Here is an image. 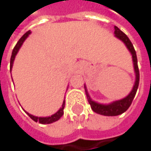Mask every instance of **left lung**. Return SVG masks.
<instances>
[{
  "mask_svg": "<svg viewBox=\"0 0 151 151\" xmlns=\"http://www.w3.org/2000/svg\"><path fill=\"white\" fill-rule=\"evenodd\" d=\"M114 29H115V32H114L115 36L124 43V45L126 46V48L128 49V50L130 51L132 55V59H133V63H134V69L135 73V81H134L133 89H132V91H130L128 95L124 97V99L115 101L109 104H101L91 100V98L90 97L89 93L87 91V88L84 84L85 93H86V96H87V99L91 105V109L97 114H100L102 116H114L121 115L128 109V108L131 106L136 94V91L139 86V81H140V74H139V68H138V64H137V56H136V52H135L133 43L131 42L127 35L124 33H123L117 27H115Z\"/></svg>",
  "mask_w": 151,
  "mask_h": 151,
  "instance_id": "8db88e82",
  "label": "left lung"
}]
</instances>
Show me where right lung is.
I'll use <instances>...</instances> for the list:
<instances>
[{
  "instance_id": "add662e5",
  "label": "right lung",
  "mask_w": 151,
  "mask_h": 151,
  "mask_svg": "<svg viewBox=\"0 0 151 151\" xmlns=\"http://www.w3.org/2000/svg\"><path fill=\"white\" fill-rule=\"evenodd\" d=\"M31 34V31H27L19 40H18V42H17L16 46L14 47L13 50H12V54H11V58H10V71H11V68L13 67V63H14V60H15V58H16V55L17 54L18 50H19V49L21 48L22 44L24 43V42L26 41V39L29 36V35ZM64 108H65V100L62 103V106L61 108L56 112L55 114L50 116H33L31 114H29L28 112L25 111L35 122H39L40 124H51V123H54L56 121H58L64 114Z\"/></svg>"
}]
</instances>
